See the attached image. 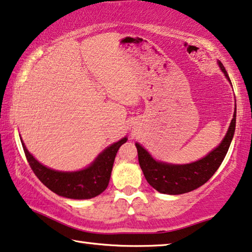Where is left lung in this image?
Wrapping results in <instances>:
<instances>
[{"instance_id":"obj_1","label":"left lung","mask_w":252,"mask_h":252,"mask_svg":"<svg viewBox=\"0 0 252 252\" xmlns=\"http://www.w3.org/2000/svg\"><path fill=\"white\" fill-rule=\"evenodd\" d=\"M219 66L228 81V74L222 62ZM232 85V84H231ZM236 121V105L233 119L220 144L201 159L189 164H171L156 160L140 144L136 142L139 164L147 182L154 189L165 194H182L190 192L205 185L222 164L234 136Z\"/></svg>"}]
</instances>
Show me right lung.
Returning a JSON list of instances; mask_svg holds the SVG:
<instances>
[{"label": "right lung", "instance_id": "1", "mask_svg": "<svg viewBox=\"0 0 252 252\" xmlns=\"http://www.w3.org/2000/svg\"><path fill=\"white\" fill-rule=\"evenodd\" d=\"M126 140L125 137L110 145L87 167L73 172L56 171L45 166L28 152L22 139L21 144L30 167L44 186L61 197L90 199L98 196L107 188L116 153Z\"/></svg>", "mask_w": 252, "mask_h": 252}]
</instances>
